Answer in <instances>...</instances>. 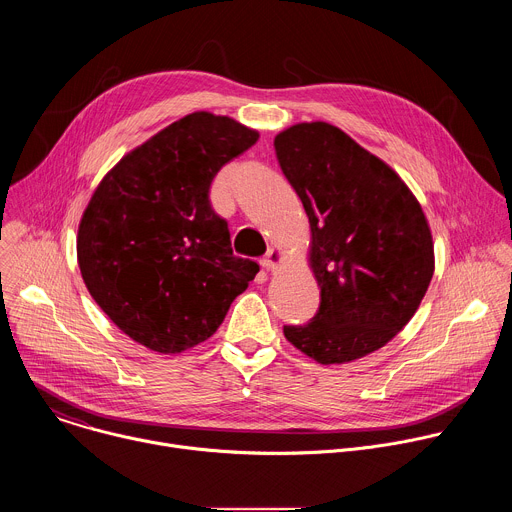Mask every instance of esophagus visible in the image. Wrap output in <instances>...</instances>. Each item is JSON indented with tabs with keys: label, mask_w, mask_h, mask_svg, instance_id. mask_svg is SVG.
<instances>
[{
	"label": "esophagus",
	"mask_w": 512,
	"mask_h": 512,
	"mask_svg": "<svg viewBox=\"0 0 512 512\" xmlns=\"http://www.w3.org/2000/svg\"><path fill=\"white\" fill-rule=\"evenodd\" d=\"M283 259H285V257H283V251H279V249L273 247V249L267 251V255L263 257L261 263H263V267H265L267 271H275V269L283 263Z\"/></svg>",
	"instance_id": "1"
}]
</instances>
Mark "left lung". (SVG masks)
<instances>
[{"instance_id":"1","label":"left lung","mask_w":512,"mask_h":512,"mask_svg":"<svg viewBox=\"0 0 512 512\" xmlns=\"http://www.w3.org/2000/svg\"><path fill=\"white\" fill-rule=\"evenodd\" d=\"M273 145L310 218L320 285L316 316L283 334L320 364L367 356L403 330L433 277L421 204L395 170L330 123L291 125Z\"/></svg>"}]
</instances>
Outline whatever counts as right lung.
<instances>
[{
	"instance_id": "1",
	"label": "right lung",
	"mask_w": 512,
	"mask_h": 512,
	"mask_svg": "<svg viewBox=\"0 0 512 512\" xmlns=\"http://www.w3.org/2000/svg\"><path fill=\"white\" fill-rule=\"evenodd\" d=\"M259 139L206 111L174 121L97 186L77 257L93 300L135 342L176 354L210 338L259 265L235 257L210 184Z\"/></svg>"
}]
</instances>
